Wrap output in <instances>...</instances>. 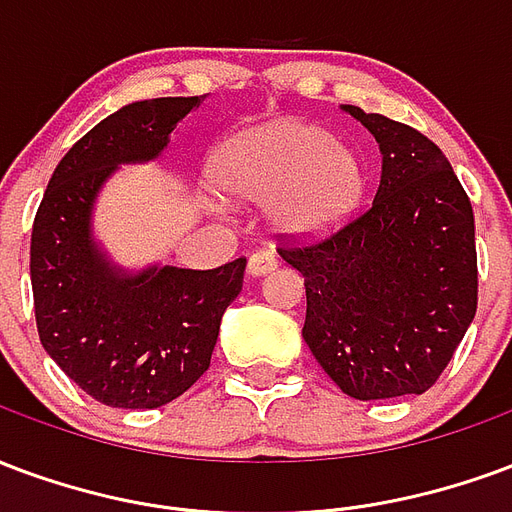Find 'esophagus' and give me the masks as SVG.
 <instances>
[{
	"instance_id": "obj_1",
	"label": "esophagus",
	"mask_w": 512,
	"mask_h": 512,
	"mask_svg": "<svg viewBox=\"0 0 512 512\" xmlns=\"http://www.w3.org/2000/svg\"><path fill=\"white\" fill-rule=\"evenodd\" d=\"M275 267H278V259L267 251H256L251 259H248V272H251V275H264V272L275 270Z\"/></svg>"
}]
</instances>
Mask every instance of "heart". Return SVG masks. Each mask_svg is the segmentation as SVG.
Listing matches in <instances>:
<instances>
[{"label": "heart", "mask_w": 512, "mask_h": 512, "mask_svg": "<svg viewBox=\"0 0 512 512\" xmlns=\"http://www.w3.org/2000/svg\"><path fill=\"white\" fill-rule=\"evenodd\" d=\"M212 185L234 201L267 204L270 226L286 240H316L335 231L365 190L352 149L311 122H275L223 141L210 160Z\"/></svg>", "instance_id": "heart-1"}]
</instances>
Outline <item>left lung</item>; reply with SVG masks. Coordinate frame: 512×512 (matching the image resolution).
<instances>
[{"mask_svg":"<svg viewBox=\"0 0 512 512\" xmlns=\"http://www.w3.org/2000/svg\"><path fill=\"white\" fill-rule=\"evenodd\" d=\"M343 111L379 144L376 199L322 242L278 253L305 278L302 338L324 374L357 401L420 395L475 319V215L431 138L357 106Z\"/></svg>","mask_w":512,"mask_h":512,"instance_id":"1","label":"left lung"}]
</instances>
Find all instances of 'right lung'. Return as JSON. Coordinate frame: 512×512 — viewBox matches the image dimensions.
<instances>
[{
    "instance_id": "1",
    "label": "right lung",
    "mask_w": 512,
    "mask_h": 512,
    "mask_svg": "<svg viewBox=\"0 0 512 512\" xmlns=\"http://www.w3.org/2000/svg\"><path fill=\"white\" fill-rule=\"evenodd\" d=\"M201 98L122 106L78 138L51 174L29 248L35 319L48 357L95 401L158 409L207 368L220 319L242 292L245 259L215 270L128 272L92 237L100 188L122 163H147Z\"/></svg>"
}]
</instances>
